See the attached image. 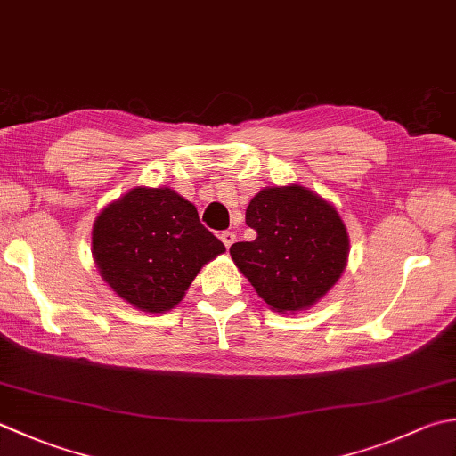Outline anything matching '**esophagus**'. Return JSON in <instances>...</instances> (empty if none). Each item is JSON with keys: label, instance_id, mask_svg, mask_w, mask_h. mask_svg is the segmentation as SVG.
<instances>
[{"label": "esophagus", "instance_id": "34e87169", "mask_svg": "<svg viewBox=\"0 0 456 456\" xmlns=\"http://www.w3.org/2000/svg\"><path fill=\"white\" fill-rule=\"evenodd\" d=\"M221 237V240H223V245H225L227 248L235 243V239H237V235L235 233H231V231H223V233L219 235Z\"/></svg>", "mask_w": 456, "mask_h": 456}]
</instances>
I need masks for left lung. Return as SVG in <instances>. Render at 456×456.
Masks as SVG:
<instances>
[{
  "label": "left lung",
  "mask_w": 456,
  "mask_h": 456,
  "mask_svg": "<svg viewBox=\"0 0 456 456\" xmlns=\"http://www.w3.org/2000/svg\"><path fill=\"white\" fill-rule=\"evenodd\" d=\"M253 240L231 245L239 271L279 312L314 305L347 261V233L332 205L306 187H266L247 208Z\"/></svg>",
  "instance_id": "8db88e82"
}]
</instances>
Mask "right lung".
Masks as SVG:
<instances>
[{
  "instance_id": "add662e5",
  "label": "right lung",
  "mask_w": 456,
  "mask_h": 456,
  "mask_svg": "<svg viewBox=\"0 0 456 456\" xmlns=\"http://www.w3.org/2000/svg\"><path fill=\"white\" fill-rule=\"evenodd\" d=\"M225 251L195 205L169 187H136L94 221L93 255L102 279L130 305L166 312L201 266Z\"/></svg>"
}]
</instances>
